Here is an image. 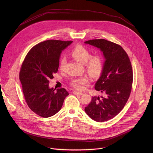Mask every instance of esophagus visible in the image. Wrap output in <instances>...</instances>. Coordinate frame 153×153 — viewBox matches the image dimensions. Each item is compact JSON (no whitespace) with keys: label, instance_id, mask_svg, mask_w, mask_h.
I'll use <instances>...</instances> for the list:
<instances>
[{"label":"esophagus","instance_id":"1","mask_svg":"<svg viewBox=\"0 0 153 153\" xmlns=\"http://www.w3.org/2000/svg\"><path fill=\"white\" fill-rule=\"evenodd\" d=\"M73 94L75 95H79V96H81L82 94H83V93L82 92H79V91H73Z\"/></svg>","mask_w":153,"mask_h":153}]
</instances>
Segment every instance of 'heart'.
Instances as JSON below:
<instances>
[{
  "mask_svg": "<svg viewBox=\"0 0 153 153\" xmlns=\"http://www.w3.org/2000/svg\"><path fill=\"white\" fill-rule=\"evenodd\" d=\"M71 54L74 59L82 63L86 64L88 73L91 76L99 74L103 68V61L99 55L91 56L90 51L82 45L75 47L71 51ZM66 62V58L63 57L60 62V69L62 70ZM88 78L83 77L76 78L71 81V85L78 90H83L85 85L88 83Z\"/></svg>",
  "mask_w": 153,
  "mask_h": 153,
  "instance_id": "heart-1",
  "label": "heart"
}]
</instances>
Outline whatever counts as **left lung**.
I'll return each instance as SVG.
<instances>
[{"label": "left lung", "instance_id": "left-lung-1", "mask_svg": "<svg viewBox=\"0 0 153 153\" xmlns=\"http://www.w3.org/2000/svg\"><path fill=\"white\" fill-rule=\"evenodd\" d=\"M103 53L105 61L95 89L104 94L92 97L85 111L92 119L103 122L117 116L124 108L132 89L133 74L129 58L123 48L103 39L85 42Z\"/></svg>", "mask_w": 153, "mask_h": 153}]
</instances>
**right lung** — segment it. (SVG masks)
<instances>
[{
    "mask_svg": "<svg viewBox=\"0 0 153 153\" xmlns=\"http://www.w3.org/2000/svg\"><path fill=\"white\" fill-rule=\"evenodd\" d=\"M72 41L48 40L34 46L27 54L19 73L25 99L31 110L42 117H49L60 111L65 98V88L49 87V80L58 71L62 51Z\"/></svg>",
    "mask_w": 153,
    "mask_h": 153,
    "instance_id": "add662e5",
    "label": "right lung"
}]
</instances>
